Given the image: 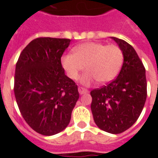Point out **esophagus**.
I'll use <instances>...</instances> for the list:
<instances>
[{
    "instance_id": "esophagus-1",
    "label": "esophagus",
    "mask_w": 158,
    "mask_h": 158,
    "mask_svg": "<svg viewBox=\"0 0 158 158\" xmlns=\"http://www.w3.org/2000/svg\"><path fill=\"white\" fill-rule=\"evenodd\" d=\"M89 91L87 90L85 88H82V87H79V93L80 95H84V94H86V93H88Z\"/></svg>"
}]
</instances>
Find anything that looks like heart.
<instances>
[{"label":"heart","instance_id":"1","mask_svg":"<svg viewBox=\"0 0 158 158\" xmlns=\"http://www.w3.org/2000/svg\"><path fill=\"white\" fill-rule=\"evenodd\" d=\"M123 52L116 45L99 42H85L73 48V54L62 56V66L70 79H77L85 66L87 71L80 81L89 85L96 80L100 83L112 81L120 71Z\"/></svg>","mask_w":158,"mask_h":158}]
</instances>
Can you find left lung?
<instances>
[{"instance_id": "obj_1", "label": "left lung", "mask_w": 158, "mask_h": 158, "mask_svg": "<svg viewBox=\"0 0 158 158\" xmlns=\"http://www.w3.org/2000/svg\"><path fill=\"white\" fill-rule=\"evenodd\" d=\"M111 38L121 49L123 63L113 81L90 91V108L98 128L111 134H120L129 129L140 115L147 85L146 69L135 50L123 40Z\"/></svg>"}]
</instances>
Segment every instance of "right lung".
<instances>
[{
    "label": "right lung",
    "mask_w": 158,
    "mask_h": 158,
    "mask_svg": "<svg viewBox=\"0 0 158 158\" xmlns=\"http://www.w3.org/2000/svg\"><path fill=\"white\" fill-rule=\"evenodd\" d=\"M71 40L43 37L23 50L16 64L14 94L26 123L43 135H53L69 125L79 95L78 86L61 63Z\"/></svg>",
    "instance_id": "add662e5"
}]
</instances>
